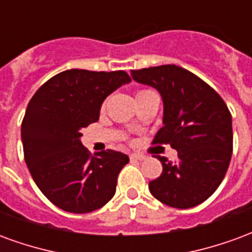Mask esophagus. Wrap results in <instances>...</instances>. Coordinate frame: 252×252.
<instances>
[{
    "label": "esophagus",
    "instance_id": "1",
    "mask_svg": "<svg viewBox=\"0 0 252 252\" xmlns=\"http://www.w3.org/2000/svg\"><path fill=\"white\" fill-rule=\"evenodd\" d=\"M129 158H131V160H143V159H146V155H143V154H131Z\"/></svg>",
    "mask_w": 252,
    "mask_h": 252
}]
</instances>
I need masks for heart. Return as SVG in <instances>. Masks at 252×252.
Masks as SVG:
<instances>
[{"label":"heart","instance_id":"1","mask_svg":"<svg viewBox=\"0 0 252 252\" xmlns=\"http://www.w3.org/2000/svg\"><path fill=\"white\" fill-rule=\"evenodd\" d=\"M150 92H151V90H139V92L136 93V97H139V95H143V94L150 93ZM102 106H104V105H102Z\"/></svg>","mask_w":252,"mask_h":252}]
</instances>
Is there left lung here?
Wrapping results in <instances>:
<instances>
[{
  "mask_svg": "<svg viewBox=\"0 0 252 252\" xmlns=\"http://www.w3.org/2000/svg\"><path fill=\"white\" fill-rule=\"evenodd\" d=\"M136 82L150 85L163 98V126L154 144H170L178 158L157 155L163 170L148 184L151 194L186 209L211 197L225 177L232 155V117L216 90L175 64L131 70Z\"/></svg>",
  "mask_w": 252,
  "mask_h": 252,
  "instance_id": "obj_1",
  "label": "left lung"
}]
</instances>
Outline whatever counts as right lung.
Masks as SVG:
<instances>
[{"label": "right lung", "mask_w": 252, "mask_h": 252, "mask_svg": "<svg viewBox=\"0 0 252 252\" xmlns=\"http://www.w3.org/2000/svg\"><path fill=\"white\" fill-rule=\"evenodd\" d=\"M131 77L126 71L72 68L50 78L31 98L21 123L25 163L41 193L70 213H90L112 200L129 162L105 150L83 147L82 129L98 120L104 99Z\"/></svg>", "instance_id": "add662e5"}]
</instances>
